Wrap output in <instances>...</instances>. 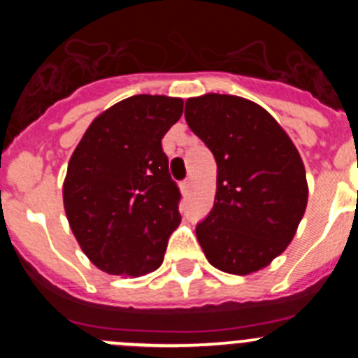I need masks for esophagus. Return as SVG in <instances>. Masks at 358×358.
Wrapping results in <instances>:
<instances>
[{
  "label": "esophagus",
  "mask_w": 358,
  "mask_h": 358,
  "mask_svg": "<svg viewBox=\"0 0 358 358\" xmlns=\"http://www.w3.org/2000/svg\"><path fill=\"white\" fill-rule=\"evenodd\" d=\"M189 189H192V179H186V181L181 182V192L182 195H188Z\"/></svg>",
  "instance_id": "obj_1"
}]
</instances>
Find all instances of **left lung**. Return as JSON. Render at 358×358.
Segmentation results:
<instances>
[{"mask_svg":"<svg viewBox=\"0 0 358 358\" xmlns=\"http://www.w3.org/2000/svg\"><path fill=\"white\" fill-rule=\"evenodd\" d=\"M185 118L217 161L215 204L195 229L208 262L236 276L267 267L292 242L308 202L296 145L242 96L188 98Z\"/></svg>","mask_w":358,"mask_h":358,"instance_id":"obj_1","label":"left lung"}]
</instances>
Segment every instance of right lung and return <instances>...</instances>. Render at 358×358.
<instances>
[{
    "label": "right lung",
    "mask_w": 358,
    "mask_h": 358,
    "mask_svg": "<svg viewBox=\"0 0 358 358\" xmlns=\"http://www.w3.org/2000/svg\"><path fill=\"white\" fill-rule=\"evenodd\" d=\"M182 98L134 94L91 122L68 163L62 199L84 255L107 274L138 278L163 264L179 222V188L161 140Z\"/></svg>",
    "instance_id": "obj_1"
}]
</instances>
